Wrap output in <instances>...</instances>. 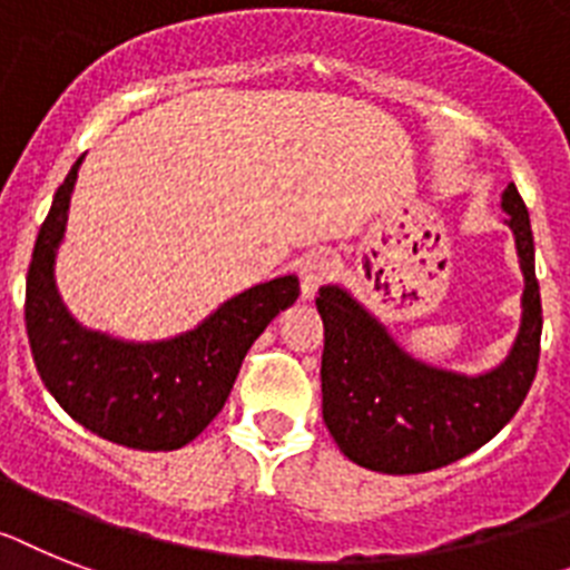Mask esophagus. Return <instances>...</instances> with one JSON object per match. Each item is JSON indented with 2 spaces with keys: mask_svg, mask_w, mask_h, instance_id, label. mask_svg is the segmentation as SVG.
Listing matches in <instances>:
<instances>
[{
  "mask_svg": "<svg viewBox=\"0 0 570 570\" xmlns=\"http://www.w3.org/2000/svg\"><path fill=\"white\" fill-rule=\"evenodd\" d=\"M301 295L304 298H313L318 293V286L327 284L330 277L336 275V263L330 261L327 255H309L307 261L301 263Z\"/></svg>",
  "mask_w": 570,
  "mask_h": 570,
  "instance_id": "esophagus-1",
  "label": "esophagus"
}]
</instances>
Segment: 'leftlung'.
I'll return each mask as SVG.
<instances>
[{
	"mask_svg": "<svg viewBox=\"0 0 570 570\" xmlns=\"http://www.w3.org/2000/svg\"><path fill=\"white\" fill-rule=\"evenodd\" d=\"M524 277L521 322L499 365L461 374L411 356L347 286L318 289L324 322L322 409L353 463L385 475L432 472L472 455L504 429L537 376L542 301L528 208L510 181L501 194Z\"/></svg>",
	"mask_w": 570,
	"mask_h": 570,
	"instance_id": "left-lung-1",
	"label": "left lung"
}]
</instances>
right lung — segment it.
Returning a JSON list of instances; mask_svg holds the SVG:
<instances>
[{
	"instance_id": "obj_1",
	"label": "right lung",
	"mask_w": 570,
	"mask_h": 570,
	"mask_svg": "<svg viewBox=\"0 0 570 570\" xmlns=\"http://www.w3.org/2000/svg\"><path fill=\"white\" fill-rule=\"evenodd\" d=\"M83 159L86 153L57 188L33 243L26 284L33 365L66 414L98 438L141 452L181 449L223 411L248 347L298 298V277L248 286L170 338L132 342L86 327L57 289V255Z\"/></svg>"
}]
</instances>
